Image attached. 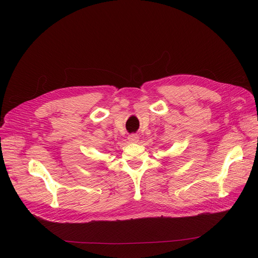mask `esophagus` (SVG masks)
I'll return each mask as SVG.
<instances>
[{
  "instance_id": "esophagus-1",
  "label": "esophagus",
  "mask_w": 258,
  "mask_h": 258,
  "mask_svg": "<svg viewBox=\"0 0 258 258\" xmlns=\"http://www.w3.org/2000/svg\"><path fill=\"white\" fill-rule=\"evenodd\" d=\"M128 140H129L130 142H132V143H137V142H139V136L136 135V134L130 135L129 138H128Z\"/></svg>"
}]
</instances>
